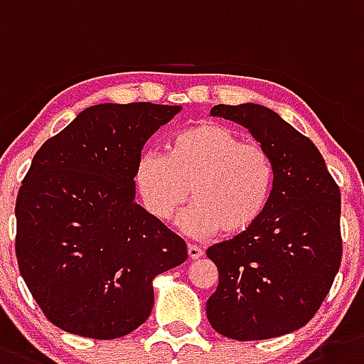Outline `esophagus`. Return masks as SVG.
<instances>
[{"instance_id":"1","label":"esophagus","mask_w":364,"mask_h":364,"mask_svg":"<svg viewBox=\"0 0 364 364\" xmlns=\"http://www.w3.org/2000/svg\"><path fill=\"white\" fill-rule=\"evenodd\" d=\"M203 255V250L199 247H196V245H188V257L190 259H199Z\"/></svg>"}]
</instances>
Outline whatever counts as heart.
<instances>
[{
    "instance_id": "b5f03b06",
    "label": "heart",
    "mask_w": 364,
    "mask_h": 364,
    "mask_svg": "<svg viewBox=\"0 0 364 364\" xmlns=\"http://www.w3.org/2000/svg\"><path fill=\"white\" fill-rule=\"evenodd\" d=\"M146 210L168 221L190 198L196 203L179 219L190 235L221 230L243 235L259 223L276 181L272 156L263 145L245 141L235 129L203 121L176 134L165 156L143 154L134 174Z\"/></svg>"
}]
</instances>
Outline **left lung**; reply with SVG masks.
Wrapping results in <instances>:
<instances>
[{
  "label": "left lung",
  "instance_id": "8db88e82",
  "mask_svg": "<svg viewBox=\"0 0 364 364\" xmlns=\"http://www.w3.org/2000/svg\"><path fill=\"white\" fill-rule=\"evenodd\" d=\"M210 114L250 130L270 152L276 181L250 232L206 250L219 272L206 317L237 341L284 336L316 316L339 270L341 192L317 146L274 110L215 105Z\"/></svg>",
  "mask_w": 364,
  "mask_h": 364
}]
</instances>
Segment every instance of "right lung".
Masks as SVG:
<instances>
[{
  "instance_id": "1",
  "label": "right lung",
  "mask_w": 364,
  "mask_h": 364,
  "mask_svg": "<svg viewBox=\"0 0 364 364\" xmlns=\"http://www.w3.org/2000/svg\"><path fill=\"white\" fill-rule=\"evenodd\" d=\"M181 107H88L36 152L16 199V257L52 325L117 339L149 319L152 281L186 243L137 205L143 145Z\"/></svg>"
}]
</instances>
